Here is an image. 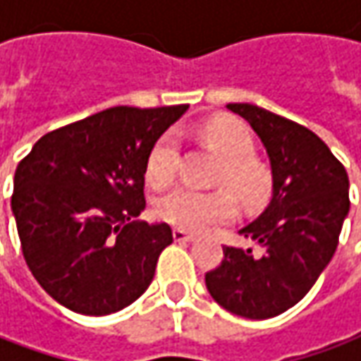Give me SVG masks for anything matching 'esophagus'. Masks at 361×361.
<instances>
[{
    "label": "esophagus",
    "instance_id": "34e87169",
    "mask_svg": "<svg viewBox=\"0 0 361 361\" xmlns=\"http://www.w3.org/2000/svg\"><path fill=\"white\" fill-rule=\"evenodd\" d=\"M173 237H174V241H176V243L195 241V235H192V233H188V231H185V229H174Z\"/></svg>",
    "mask_w": 361,
    "mask_h": 361
}]
</instances>
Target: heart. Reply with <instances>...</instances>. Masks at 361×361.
<instances>
[{
  "instance_id": "heart-1",
  "label": "heart",
  "mask_w": 361,
  "mask_h": 361,
  "mask_svg": "<svg viewBox=\"0 0 361 361\" xmlns=\"http://www.w3.org/2000/svg\"><path fill=\"white\" fill-rule=\"evenodd\" d=\"M202 140L223 159V164L216 169L215 185L229 188L245 207H257L267 201L273 187L271 171L265 162L253 157L255 138L243 122L233 118L211 120L202 128ZM176 160L178 138L173 132H166L148 152L146 180L154 188L169 187L176 174ZM157 215L178 229L204 231L213 225L229 223L235 216V201L225 188L201 192L190 187H178L160 199Z\"/></svg>"
}]
</instances>
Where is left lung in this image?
Masks as SVG:
<instances>
[{
    "mask_svg": "<svg viewBox=\"0 0 361 361\" xmlns=\"http://www.w3.org/2000/svg\"><path fill=\"white\" fill-rule=\"evenodd\" d=\"M259 134L273 173L265 213L241 229L261 253L225 247L204 283L221 307L247 319L287 312L317 281L338 249L350 211V180L340 160L310 128L253 104H227Z\"/></svg>",
    "mask_w": 361,
    "mask_h": 361,
    "instance_id": "8db88e82",
    "label": "left lung"
}]
</instances>
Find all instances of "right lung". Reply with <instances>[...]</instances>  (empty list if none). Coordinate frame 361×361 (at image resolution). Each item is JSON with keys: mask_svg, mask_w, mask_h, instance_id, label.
Here are the masks:
<instances>
[{"mask_svg": "<svg viewBox=\"0 0 361 361\" xmlns=\"http://www.w3.org/2000/svg\"><path fill=\"white\" fill-rule=\"evenodd\" d=\"M187 104L114 106L44 134L16 169L11 211L37 283L82 315L120 312L152 283L173 243L142 213L152 145Z\"/></svg>", "mask_w": 361, "mask_h": 361, "instance_id": "right-lung-1", "label": "right lung"}]
</instances>
